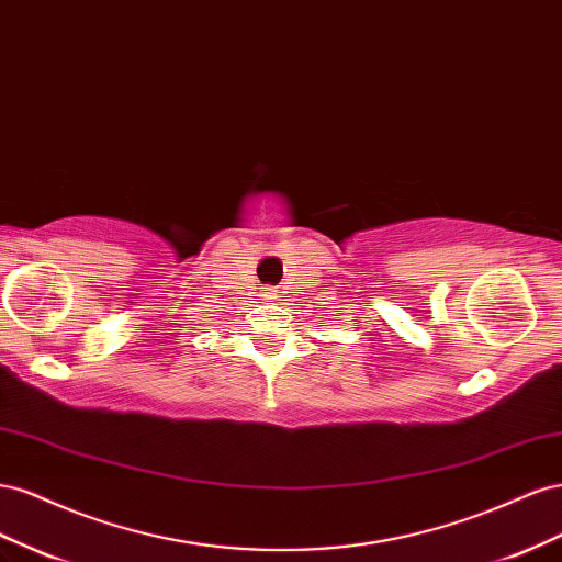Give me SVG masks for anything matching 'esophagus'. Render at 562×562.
Instances as JSON below:
<instances>
[{
	"label": "esophagus",
	"instance_id": "obj_1",
	"mask_svg": "<svg viewBox=\"0 0 562 562\" xmlns=\"http://www.w3.org/2000/svg\"><path fill=\"white\" fill-rule=\"evenodd\" d=\"M266 296H268V299H278L280 292H278V290H266Z\"/></svg>",
	"mask_w": 562,
	"mask_h": 562
}]
</instances>
